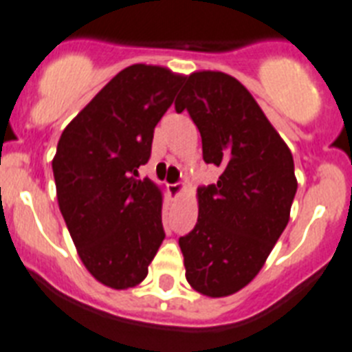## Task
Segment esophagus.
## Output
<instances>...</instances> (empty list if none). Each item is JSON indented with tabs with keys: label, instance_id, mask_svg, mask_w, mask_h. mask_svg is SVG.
I'll list each match as a JSON object with an SVG mask.
<instances>
[{
	"label": "esophagus",
	"instance_id": "esophagus-1",
	"mask_svg": "<svg viewBox=\"0 0 352 352\" xmlns=\"http://www.w3.org/2000/svg\"><path fill=\"white\" fill-rule=\"evenodd\" d=\"M167 188H169V194L178 196V194H182L183 188H185V183H170V185H167Z\"/></svg>",
	"mask_w": 352,
	"mask_h": 352
}]
</instances>
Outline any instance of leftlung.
I'll return each mask as SVG.
<instances>
[{"mask_svg": "<svg viewBox=\"0 0 352 352\" xmlns=\"http://www.w3.org/2000/svg\"><path fill=\"white\" fill-rule=\"evenodd\" d=\"M174 107L199 129L205 164L221 170L197 188V223L179 237L185 277L207 297H226L259 274L289 221L292 151L248 89L221 72L187 77Z\"/></svg>", "mask_w": 352, "mask_h": 352, "instance_id": "8db88e82", "label": "left lung"}]
</instances>
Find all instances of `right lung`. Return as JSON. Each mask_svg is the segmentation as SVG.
I'll return each instance as SVG.
<instances>
[{
    "instance_id": "right-lung-1",
    "label": "right lung",
    "mask_w": 352,
    "mask_h": 352,
    "mask_svg": "<svg viewBox=\"0 0 352 352\" xmlns=\"http://www.w3.org/2000/svg\"><path fill=\"white\" fill-rule=\"evenodd\" d=\"M183 80L160 66L122 69L57 144L52 169L60 214L84 266L113 289L140 284L165 239L162 192L138 169Z\"/></svg>"
}]
</instances>
